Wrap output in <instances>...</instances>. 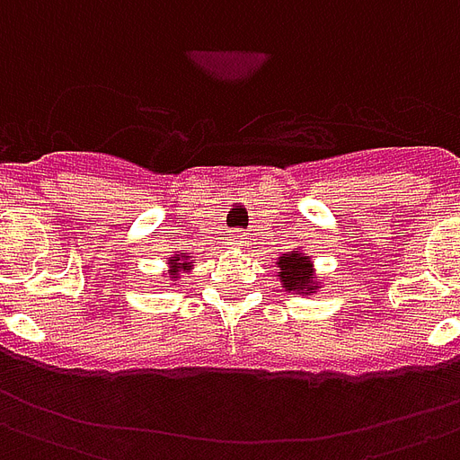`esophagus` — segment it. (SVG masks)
I'll list each match as a JSON object with an SVG mask.
<instances>
[{"label": "esophagus", "instance_id": "34e87169", "mask_svg": "<svg viewBox=\"0 0 460 460\" xmlns=\"http://www.w3.org/2000/svg\"><path fill=\"white\" fill-rule=\"evenodd\" d=\"M233 244H237V247H240V244H247V237L237 230V233L233 234Z\"/></svg>", "mask_w": 460, "mask_h": 460}]
</instances>
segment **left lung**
I'll return each instance as SVG.
<instances>
[{"label":"left lung","instance_id":"left-lung-1","mask_svg":"<svg viewBox=\"0 0 460 460\" xmlns=\"http://www.w3.org/2000/svg\"><path fill=\"white\" fill-rule=\"evenodd\" d=\"M279 277L284 281L287 289H299L311 294V281H314V271H311V262L308 257L301 254H287L279 260Z\"/></svg>","mask_w":460,"mask_h":460}]
</instances>
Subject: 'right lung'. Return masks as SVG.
Wrapping results in <instances>:
<instances>
[{
	"label": "right lung",
	"instance_id": "add662e5",
	"mask_svg": "<svg viewBox=\"0 0 460 460\" xmlns=\"http://www.w3.org/2000/svg\"><path fill=\"white\" fill-rule=\"evenodd\" d=\"M190 262H181V257H176V260H171V267H173V270H179V267H183V270H186Z\"/></svg>",
	"mask_w": 460,
	"mask_h": 460
}]
</instances>
